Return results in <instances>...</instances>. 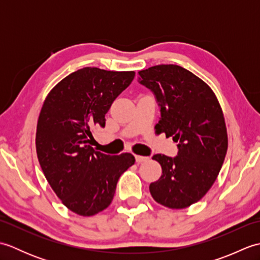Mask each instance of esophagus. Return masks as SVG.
Returning a JSON list of instances; mask_svg holds the SVG:
<instances>
[{"label": "esophagus", "instance_id": "34e87169", "mask_svg": "<svg viewBox=\"0 0 260 260\" xmlns=\"http://www.w3.org/2000/svg\"><path fill=\"white\" fill-rule=\"evenodd\" d=\"M135 159L137 163H143V162H146L148 161V157L147 156H141V155H135Z\"/></svg>", "mask_w": 260, "mask_h": 260}]
</instances>
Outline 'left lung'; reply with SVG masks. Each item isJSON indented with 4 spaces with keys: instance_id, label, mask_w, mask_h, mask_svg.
Listing matches in <instances>:
<instances>
[{
    "instance_id": "left-lung-1",
    "label": "left lung",
    "mask_w": 260,
    "mask_h": 260,
    "mask_svg": "<svg viewBox=\"0 0 260 260\" xmlns=\"http://www.w3.org/2000/svg\"><path fill=\"white\" fill-rule=\"evenodd\" d=\"M139 82L150 89L159 107L157 133L178 143L174 157L155 154L162 175L150 184L154 200L171 209L198 202L221 170L228 148L224 117L206 82L176 64L139 71Z\"/></svg>"
}]
</instances>
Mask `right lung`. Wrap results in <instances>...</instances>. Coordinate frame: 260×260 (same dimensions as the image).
Listing matches in <instances>:
<instances>
[{
    "instance_id": "obj_1",
    "label": "right lung",
    "mask_w": 260,
    "mask_h": 260,
    "mask_svg": "<svg viewBox=\"0 0 260 260\" xmlns=\"http://www.w3.org/2000/svg\"><path fill=\"white\" fill-rule=\"evenodd\" d=\"M134 71L86 67L49 92L39 115L37 155L46 179L71 211L89 217L112 202L119 176L135 163L131 153L106 155L91 147L92 129L134 79Z\"/></svg>"
}]
</instances>
